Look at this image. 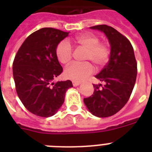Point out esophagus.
Listing matches in <instances>:
<instances>
[{
	"label": "esophagus",
	"instance_id": "esophagus-1",
	"mask_svg": "<svg viewBox=\"0 0 152 152\" xmlns=\"http://www.w3.org/2000/svg\"><path fill=\"white\" fill-rule=\"evenodd\" d=\"M72 84H73L74 87H76V86H78L79 84H80V81H76V80H73L72 81Z\"/></svg>",
	"mask_w": 152,
	"mask_h": 152
}]
</instances>
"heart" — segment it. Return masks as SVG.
Listing matches in <instances>:
<instances>
[{"label":"heart","instance_id":"1","mask_svg":"<svg viewBox=\"0 0 152 152\" xmlns=\"http://www.w3.org/2000/svg\"><path fill=\"white\" fill-rule=\"evenodd\" d=\"M75 43L87 50L84 61H91L97 68H103L107 64L111 55L110 44L100 42V38L92 33H85L76 37ZM58 60L61 64H66L72 60L73 49L66 40L58 44L56 49ZM94 67L89 62L79 64L72 63L64 70V76L67 78L76 81L83 80L94 73Z\"/></svg>","mask_w":152,"mask_h":152}]
</instances>
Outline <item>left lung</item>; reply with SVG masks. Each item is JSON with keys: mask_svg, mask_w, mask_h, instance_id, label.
I'll list each match as a JSON object with an SVG mask.
<instances>
[{"mask_svg": "<svg viewBox=\"0 0 152 152\" xmlns=\"http://www.w3.org/2000/svg\"><path fill=\"white\" fill-rule=\"evenodd\" d=\"M90 28L105 33L110 43L111 55L108 63L95 76L105 84H94V94L84 98V102L93 115L108 117L128 102L136 80L137 62L131 42L116 29L107 25Z\"/></svg>", "mask_w": 152, "mask_h": 152, "instance_id": "obj_1", "label": "left lung"}]
</instances>
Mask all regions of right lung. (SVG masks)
<instances>
[{
  "label": "right lung",
  "instance_id": "1",
  "mask_svg": "<svg viewBox=\"0 0 152 152\" xmlns=\"http://www.w3.org/2000/svg\"><path fill=\"white\" fill-rule=\"evenodd\" d=\"M68 33L42 28L25 39L13 60L17 95L29 112L40 117L56 113L64 103L67 89L73 87L69 80L52 82L63 71L56 56V47Z\"/></svg>",
  "mask_w": 152,
  "mask_h": 152
}]
</instances>
